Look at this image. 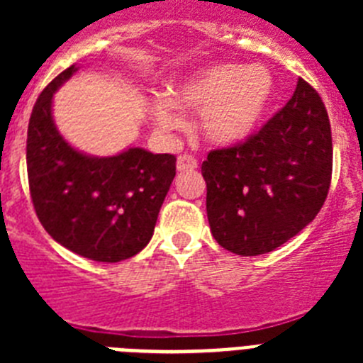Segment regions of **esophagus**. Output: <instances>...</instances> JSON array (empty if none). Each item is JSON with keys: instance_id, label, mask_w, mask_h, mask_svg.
<instances>
[{"instance_id": "obj_1", "label": "esophagus", "mask_w": 363, "mask_h": 363, "mask_svg": "<svg viewBox=\"0 0 363 363\" xmlns=\"http://www.w3.org/2000/svg\"><path fill=\"white\" fill-rule=\"evenodd\" d=\"M198 167V162L194 156H191V154H182V156H178V162H176V169H178L179 172L182 171H194Z\"/></svg>"}]
</instances>
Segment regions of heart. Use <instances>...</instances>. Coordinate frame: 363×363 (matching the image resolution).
<instances>
[{"mask_svg":"<svg viewBox=\"0 0 363 363\" xmlns=\"http://www.w3.org/2000/svg\"><path fill=\"white\" fill-rule=\"evenodd\" d=\"M277 94V79L264 65L216 63L172 86L150 105L154 121L163 130L179 129L184 111H200V127L209 142L233 145L251 136L267 114Z\"/></svg>","mask_w":363,"mask_h":363,"instance_id":"obj_1","label":"heart"}]
</instances>
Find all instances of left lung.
<instances>
[{
  "mask_svg": "<svg viewBox=\"0 0 363 363\" xmlns=\"http://www.w3.org/2000/svg\"><path fill=\"white\" fill-rule=\"evenodd\" d=\"M333 172L331 123L303 79L280 112L247 142L201 163L214 240L240 256L274 251L320 213Z\"/></svg>",
  "mask_w": 363,
  "mask_h": 363,
  "instance_id": "8db88e82",
  "label": "left lung"
}]
</instances>
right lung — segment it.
Listing matches in <instances>:
<instances>
[{
	"label": "right lung",
	"instance_id": "add662e5",
	"mask_svg": "<svg viewBox=\"0 0 363 363\" xmlns=\"http://www.w3.org/2000/svg\"><path fill=\"white\" fill-rule=\"evenodd\" d=\"M78 69L72 65L56 76L32 108L28 187L41 225L57 243L83 258L116 264L152 238L176 158L140 147L98 158L65 142L54 123L52 98Z\"/></svg>",
	"mask_w": 363,
	"mask_h": 363
}]
</instances>
